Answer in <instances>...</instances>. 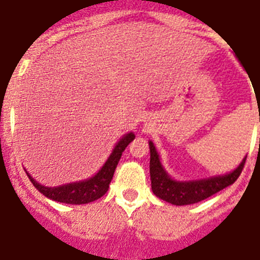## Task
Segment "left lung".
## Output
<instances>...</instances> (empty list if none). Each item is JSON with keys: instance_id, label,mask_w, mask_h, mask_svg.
I'll return each mask as SVG.
<instances>
[{"instance_id": "8db88e82", "label": "left lung", "mask_w": 260, "mask_h": 260, "mask_svg": "<svg viewBox=\"0 0 260 260\" xmlns=\"http://www.w3.org/2000/svg\"><path fill=\"white\" fill-rule=\"evenodd\" d=\"M150 175L151 187L156 197L173 205H190L196 204L205 198L213 196L220 190L225 189L226 186L232 185L239 175L242 174L246 158L238 166L236 170L225 175L198 179V181L179 182L174 181L173 178L165 171L159 155L156 152L154 143L150 142Z\"/></svg>"}]
</instances>
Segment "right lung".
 <instances>
[{
	"label": "right lung",
	"instance_id": "obj_1",
	"mask_svg": "<svg viewBox=\"0 0 260 260\" xmlns=\"http://www.w3.org/2000/svg\"><path fill=\"white\" fill-rule=\"evenodd\" d=\"M135 139V135L132 132L126 134L120 139V142L116 144V147L112 151V154L102 166V169L98 171L94 177L85 179V181L74 182V183H67V185L56 186V187H47L38 181H35L29 174L26 173L30 182L34 183L36 189L46 196L50 200L63 202V204H73V205H81V204H89L98 198H101L109 189V183L113 178L114 170L118 165V160L121 158L122 152Z\"/></svg>",
	"mask_w": 260,
	"mask_h": 260
}]
</instances>
